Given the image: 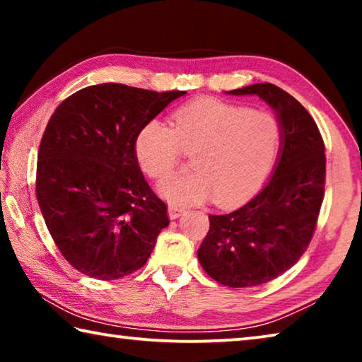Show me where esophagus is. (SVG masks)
I'll return each mask as SVG.
<instances>
[{
    "mask_svg": "<svg viewBox=\"0 0 362 362\" xmlns=\"http://www.w3.org/2000/svg\"><path fill=\"white\" fill-rule=\"evenodd\" d=\"M168 214H169L170 218L175 220V218H179L182 216L183 209H180V207H177V206H169L168 207Z\"/></svg>",
    "mask_w": 362,
    "mask_h": 362,
    "instance_id": "esophagus-1",
    "label": "esophagus"
}]
</instances>
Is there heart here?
<instances>
[{"mask_svg":"<svg viewBox=\"0 0 362 362\" xmlns=\"http://www.w3.org/2000/svg\"><path fill=\"white\" fill-rule=\"evenodd\" d=\"M281 144L278 118L216 99H196L177 108L169 126L150 119L134 139L140 169L161 180L183 153L193 155L192 174L159 183V193L177 206L216 198L218 206L247 201L265 180Z\"/></svg>","mask_w":362,"mask_h":362,"instance_id":"1","label":"heart"}]
</instances>
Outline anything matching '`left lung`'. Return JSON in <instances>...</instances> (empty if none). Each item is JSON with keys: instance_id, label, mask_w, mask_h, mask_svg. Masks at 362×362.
<instances>
[{"instance_id": "left-lung-1", "label": "left lung", "mask_w": 362, "mask_h": 362, "mask_svg": "<svg viewBox=\"0 0 362 362\" xmlns=\"http://www.w3.org/2000/svg\"><path fill=\"white\" fill-rule=\"evenodd\" d=\"M257 95L281 124L273 174L247 204L209 216L211 228L198 249L204 272L228 287H250L278 278L297 263L313 236L324 198L326 155L316 122L302 103L272 83L226 90Z\"/></svg>"}]
</instances>
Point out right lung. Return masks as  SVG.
Wrapping results in <instances>:
<instances>
[{
    "mask_svg": "<svg viewBox=\"0 0 362 362\" xmlns=\"http://www.w3.org/2000/svg\"><path fill=\"white\" fill-rule=\"evenodd\" d=\"M185 90L88 86L56 108L42 134L36 198L54 243L78 272L102 281L142 268L169 225L134 155L146 121Z\"/></svg>",
    "mask_w": 362,
    "mask_h": 362,
    "instance_id": "obj_1",
    "label": "right lung"
}]
</instances>
